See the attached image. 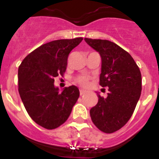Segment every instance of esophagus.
<instances>
[{
    "instance_id": "obj_1",
    "label": "esophagus",
    "mask_w": 159,
    "mask_h": 159,
    "mask_svg": "<svg viewBox=\"0 0 159 159\" xmlns=\"http://www.w3.org/2000/svg\"><path fill=\"white\" fill-rule=\"evenodd\" d=\"M85 93H86V91H84V90L81 89L80 91V95H84V94H85Z\"/></svg>"
}]
</instances>
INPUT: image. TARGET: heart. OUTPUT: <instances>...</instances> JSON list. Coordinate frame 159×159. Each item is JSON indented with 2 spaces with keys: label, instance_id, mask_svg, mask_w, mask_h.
<instances>
[{
  "label": "heart",
  "instance_id": "1",
  "mask_svg": "<svg viewBox=\"0 0 159 159\" xmlns=\"http://www.w3.org/2000/svg\"><path fill=\"white\" fill-rule=\"evenodd\" d=\"M89 77L87 75H79L75 79V82L82 87H87L89 84Z\"/></svg>",
  "mask_w": 159,
  "mask_h": 159
}]
</instances>
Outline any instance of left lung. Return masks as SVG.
Returning <instances> with one entry per match:
<instances>
[{
  "instance_id": "8db88e82",
  "label": "left lung",
  "mask_w": 159,
  "mask_h": 159,
  "mask_svg": "<svg viewBox=\"0 0 159 159\" xmlns=\"http://www.w3.org/2000/svg\"><path fill=\"white\" fill-rule=\"evenodd\" d=\"M84 40L100 55L99 85L109 91L107 98L97 93L99 100L90 116L97 128L111 134L121 129L135 109L141 95V72L131 56L116 43L99 39Z\"/></svg>"
}]
</instances>
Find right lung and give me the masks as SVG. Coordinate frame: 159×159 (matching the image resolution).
I'll return each instance as SVG.
<instances>
[{"label": "right lung", "instance_id": "obj_1", "mask_svg": "<svg viewBox=\"0 0 159 159\" xmlns=\"http://www.w3.org/2000/svg\"><path fill=\"white\" fill-rule=\"evenodd\" d=\"M82 37L44 43L29 53L19 66L18 91L32 119L43 128L52 130L68 119L80 96L74 85L62 92L54 86V78L64 75L67 57Z\"/></svg>", "mask_w": 159, "mask_h": 159}]
</instances>
